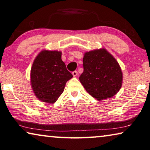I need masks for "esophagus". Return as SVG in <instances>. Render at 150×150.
Listing matches in <instances>:
<instances>
[{
  "instance_id": "esophagus-1",
  "label": "esophagus",
  "mask_w": 150,
  "mask_h": 150,
  "mask_svg": "<svg viewBox=\"0 0 150 150\" xmlns=\"http://www.w3.org/2000/svg\"><path fill=\"white\" fill-rule=\"evenodd\" d=\"M72 75L74 76H76L78 75V73L77 71H74V72H72Z\"/></svg>"
}]
</instances>
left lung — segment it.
<instances>
[{
    "mask_svg": "<svg viewBox=\"0 0 150 150\" xmlns=\"http://www.w3.org/2000/svg\"><path fill=\"white\" fill-rule=\"evenodd\" d=\"M83 67L79 80L86 90L98 100L114 96L121 88V68L105 49L85 53Z\"/></svg>",
    "mask_w": 150,
    "mask_h": 150,
    "instance_id": "1",
    "label": "left lung"
}]
</instances>
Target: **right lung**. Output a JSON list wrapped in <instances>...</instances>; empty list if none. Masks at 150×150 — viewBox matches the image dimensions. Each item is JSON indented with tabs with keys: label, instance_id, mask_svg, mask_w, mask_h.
Returning a JSON list of instances; mask_svg holds the SVG:
<instances>
[{
	"label": "right lung",
	"instance_id": "1",
	"mask_svg": "<svg viewBox=\"0 0 150 150\" xmlns=\"http://www.w3.org/2000/svg\"><path fill=\"white\" fill-rule=\"evenodd\" d=\"M30 77L36 96L41 101L53 104L73 76L61 59V52L44 50L34 61Z\"/></svg>",
	"mask_w": 150,
	"mask_h": 150
}]
</instances>
